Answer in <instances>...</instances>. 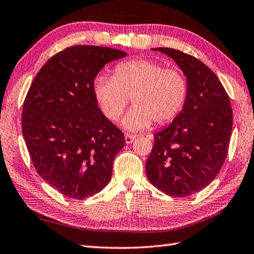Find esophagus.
<instances>
[{"mask_svg": "<svg viewBox=\"0 0 254 254\" xmlns=\"http://www.w3.org/2000/svg\"><path fill=\"white\" fill-rule=\"evenodd\" d=\"M124 138H126V143L127 144H131L133 141H134V138H135V135H133V134H126V135H124Z\"/></svg>", "mask_w": 254, "mask_h": 254, "instance_id": "obj_1", "label": "esophagus"}]
</instances>
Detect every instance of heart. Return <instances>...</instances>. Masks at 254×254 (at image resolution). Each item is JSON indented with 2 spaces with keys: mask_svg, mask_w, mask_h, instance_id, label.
I'll list each match as a JSON object with an SVG mask.
<instances>
[{
  "mask_svg": "<svg viewBox=\"0 0 254 254\" xmlns=\"http://www.w3.org/2000/svg\"><path fill=\"white\" fill-rule=\"evenodd\" d=\"M102 113L118 121L128 101L133 107L123 119L130 131L145 130L152 122L163 126L183 110L188 96V81L181 69L166 68L150 59H133L119 64L113 77L99 76L93 86Z\"/></svg>",
  "mask_w": 254,
  "mask_h": 254,
  "instance_id": "obj_1",
  "label": "heart"
}]
</instances>
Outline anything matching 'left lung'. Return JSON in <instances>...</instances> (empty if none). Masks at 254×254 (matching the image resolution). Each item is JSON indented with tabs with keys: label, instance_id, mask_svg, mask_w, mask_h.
<instances>
[{
	"label": "left lung",
	"instance_id": "8db88e82",
	"mask_svg": "<svg viewBox=\"0 0 254 254\" xmlns=\"http://www.w3.org/2000/svg\"><path fill=\"white\" fill-rule=\"evenodd\" d=\"M172 57L185 73L188 96L171 126L154 134L145 165L157 190L187 197L215 180L226 161L232 131L230 98L209 67L173 48H154Z\"/></svg>",
	"mask_w": 254,
	"mask_h": 254
}]
</instances>
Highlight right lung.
Listing matches in <instances>:
<instances>
[{
  "mask_svg": "<svg viewBox=\"0 0 254 254\" xmlns=\"http://www.w3.org/2000/svg\"><path fill=\"white\" fill-rule=\"evenodd\" d=\"M118 49L78 45L54 55L23 103L22 131L37 173L64 196L84 199L106 187L126 145L120 128L98 108L93 86Z\"/></svg>",
  "mask_w": 254,
  "mask_h": 254,
  "instance_id": "add662e5",
  "label": "right lung"
}]
</instances>
